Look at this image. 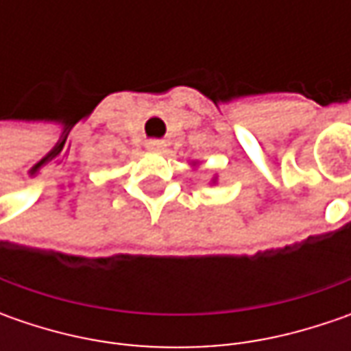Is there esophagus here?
<instances>
[{
    "label": "esophagus",
    "mask_w": 351,
    "mask_h": 351,
    "mask_svg": "<svg viewBox=\"0 0 351 351\" xmlns=\"http://www.w3.org/2000/svg\"><path fill=\"white\" fill-rule=\"evenodd\" d=\"M146 148H148V150H152V152H158V150H162V148H164V142L162 141H148L146 142Z\"/></svg>",
    "instance_id": "esophagus-1"
}]
</instances>
